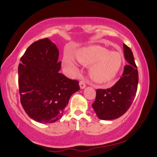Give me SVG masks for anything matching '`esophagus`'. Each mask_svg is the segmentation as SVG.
Segmentation results:
<instances>
[{
  "instance_id": "1",
  "label": "esophagus",
  "mask_w": 157,
  "mask_h": 157,
  "mask_svg": "<svg viewBox=\"0 0 157 157\" xmlns=\"http://www.w3.org/2000/svg\"><path fill=\"white\" fill-rule=\"evenodd\" d=\"M79 85H80V88L81 89H83L86 88V82H85V81L83 80H81Z\"/></svg>"
}]
</instances>
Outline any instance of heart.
Listing matches in <instances>:
<instances>
[{"label":"heart","mask_w":157,"mask_h":157,"mask_svg":"<svg viewBox=\"0 0 157 157\" xmlns=\"http://www.w3.org/2000/svg\"><path fill=\"white\" fill-rule=\"evenodd\" d=\"M76 59L80 63L89 66L90 78L97 84H105L116 77L122 66V57L117 52H110L100 46H90L79 49ZM63 64L70 72L75 73L78 66L70 55L63 57Z\"/></svg>","instance_id":"obj_1"}]
</instances>
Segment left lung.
I'll list each match as a JSON object with an SVG mask.
<instances>
[{
	"label": "left lung",
	"mask_w": 157,
	"mask_h": 157,
	"mask_svg": "<svg viewBox=\"0 0 157 157\" xmlns=\"http://www.w3.org/2000/svg\"><path fill=\"white\" fill-rule=\"evenodd\" d=\"M124 55L128 65L121 78L111 88L97 89L92 107L99 119L111 120L123 115L129 109L137 90L138 71L131 48L123 44Z\"/></svg>",
	"instance_id": "obj_1"
}]
</instances>
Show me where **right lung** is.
<instances>
[{
	"label": "right lung",
	"instance_id": "obj_1",
	"mask_svg": "<svg viewBox=\"0 0 157 157\" xmlns=\"http://www.w3.org/2000/svg\"><path fill=\"white\" fill-rule=\"evenodd\" d=\"M57 46L48 38L29 46L18 66L21 102L28 116L41 123L62 117L70 97L80 90L78 81L60 73Z\"/></svg>",
	"mask_w": 157,
	"mask_h": 157
}]
</instances>
